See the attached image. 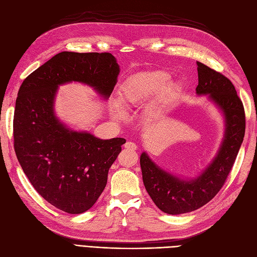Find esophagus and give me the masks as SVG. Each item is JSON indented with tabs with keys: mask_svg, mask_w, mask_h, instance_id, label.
I'll return each instance as SVG.
<instances>
[{
	"mask_svg": "<svg viewBox=\"0 0 257 257\" xmlns=\"http://www.w3.org/2000/svg\"><path fill=\"white\" fill-rule=\"evenodd\" d=\"M124 148H125L126 150H130V151H134V150H136L137 146H136V144H134V143H132V142H127V143H125V145H124Z\"/></svg>",
	"mask_w": 257,
	"mask_h": 257,
	"instance_id": "esophagus-1",
	"label": "esophagus"
}]
</instances>
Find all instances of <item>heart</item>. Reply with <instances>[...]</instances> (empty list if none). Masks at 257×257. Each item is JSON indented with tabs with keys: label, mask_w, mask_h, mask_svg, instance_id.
Segmentation results:
<instances>
[{
	"label": "heart",
	"mask_w": 257,
	"mask_h": 257,
	"mask_svg": "<svg viewBox=\"0 0 257 257\" xmlns=\"http://www.w3.org/2000/svg\"><path fill=\"white\" fill-rule=\"evenodd\" d=\"M170 79L172 75L161 69L131 76L119 89V102L127 108L139 107L152 97L148 105L147 114L157 118L173 105L180 91L179 83L170 81ZM120 105L119 103L112 102L110 107L112 116L118 120L125 118V112Z\"/></svg>",
	"instance_id": "1"
}]
</instances>
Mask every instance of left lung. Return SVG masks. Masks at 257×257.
Segmentation results:
<instances>
[{
	"instance_id": "obj_1",
	"label": "left lung",
	"mask_w": 257,
	"mask_h": 257,
	"mask_svg": "<svg viewBox=\"0 0 257 257\" xmlns=\"http://www.w3.org/2000/svg\"><path fill=\"white\" fill-rule=\"evenodd\" d=\"M198 95L209 99L222 111L225 132L212 162L194 179H182L160 168L146 152L141 155L145 188L153 203L168 214L194 211L211 200L226 181L243 142L245 114L242 102L231 81L214 69L197 62Z\"/></svg>"
}]
</instances>
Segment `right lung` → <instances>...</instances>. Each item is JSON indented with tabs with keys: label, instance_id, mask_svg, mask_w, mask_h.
Masks as SVG:
<instances>
[{
	"label": "right lung",
	"instance_id": "right-lung-1",
	"mask_svg": "<svg viewBox=\"0 0 257 257\" xmlns=\"http://www.w3.org/2000/svg\"><path fill=\"white\" fill-rule=\"evenodd\" d=\"M120 73L109 52L63 51L23 80L14 114V147L33 188L62 211L79 214L103 193L108 170L121 152L124 138L99 139L67 127L54 114L59 85L88 84L105 99Z\"/></svg>",
	"mask_w": 257,
	"mask_h": 257
}]
</instances>
